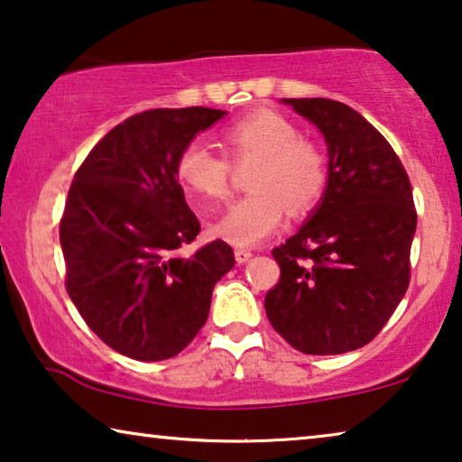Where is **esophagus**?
I'll return each mask as SVG.
<instances>
[{
  "label": "esophagus",
  "instance_id": "obj_1",
  "mask_svg": "<svg viewBox=\"0 0 462 462\" xmlns=\"http://www.w3.org/2000/svg\"><path fill=\"white\" fill-rule=\"evenodd\" d=\"M234 257H236L238 263H246V261L253 257V253L246 251V249H236V251H234Z\"/></svg>",
  "mask_w": 462,
  "mask_h": 462
}]
</instances>
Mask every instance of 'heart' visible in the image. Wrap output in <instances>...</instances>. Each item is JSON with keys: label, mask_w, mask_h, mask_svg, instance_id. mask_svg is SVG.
I'll list each match as a JSON object with an SVG mask.
<instances>
[{"label": "heart", "mask_w": 462, "mask_h": 462, "mask_svg": "<svg viewBox=\"0 0 462 462\" xmlns=\"http://www.w3.org/2000/svg\"><path fill=\"white\" fill-rule=\"evenodd\" d=\"M224 149L234 163L257 162L249 178L251 195L234 201L211 226L234 246H254L280 228L286 208L302 216L328 189V157L318 143L302 139L292 120L273 109H257L224 130ZM176 174L199 203L228 195L232 165L203 143H190L176 162Z\"/></svg>", "instance_id": "heart-1"}]
</instances>
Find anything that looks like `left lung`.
<instances>
[{
  "instance_id": "obj_1",
  "label": "left lung",
  "mask_w": 462,
  "mask_h": 462,
  "mask_svg": "<svg viewBox=\"0 0 462 462\" xmlns=\"http://www.w3.org/2000/svg\"><path fill=\"white\" fill-rule=\"evenodd\" d=\"M284 103L321 130L329 180L307 224L272 251L280 280L265 313L300 353L342 355L374 340L407 292L412 189L390 143L353 107L323 97Z\"/></svg>"
}]
</instances>
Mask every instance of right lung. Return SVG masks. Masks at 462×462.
<instances>
[{"instance_id":"1","label":"right lung","mask_w":462,"mask_h":462,"mask_svg":"<svg viewBox=\"0 0 462 462\" xmlns=\"http://www.w3.org/2000/svg\"><path fill=\"white\" fill-rule=\"evenodd\" d=\"M224 114L130 116L95 144L68 190L66 291L87 326L130 359L163 361L187 348L208 321L213 286L234 267L224 240L178 254L201 230L178 184V155Z\"/></svg>"}]
</instances>
